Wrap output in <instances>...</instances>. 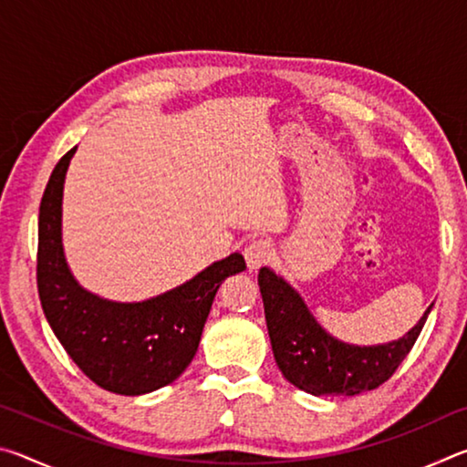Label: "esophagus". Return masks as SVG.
I'll return each instance as SVG.
<instances>
[{"label": "esophagus", "mask_w": 467, "mask_h": 467, "mask_svg": "<svg viewBox=\"0 0 467 467\" xmlns=\"http://www.w3.org/2000/svg\"><path fill=\"white\" fill-rule=\"evenodd\" d=\"M272 257V249H270V243L267 241H253L247 244V249H244V262H247V267L253 270H259V267L265 265L270 262Z\"/></svg>", "instance_id": "obj_1"}]
</instances>
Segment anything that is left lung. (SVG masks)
Wrapping results in <instances>:
<instances>
[{"label":"left lung","instance_id":"8db88e82","mask_svg":"<svg viewBox=\"0 0 467 467\" xmlns=\"http://www.w3.org/2000/svg\"><path fill=\"white\" fill-rule=\"evenodd\" d=\"M267 334L274 358L288 381L311 395H358L377 389L401 365L420 336L432 305L404 337L379 346H352L331 337L290 284L262 267Z\"/></svg>","mask_w":467,"mask_h":467}]
</instances>
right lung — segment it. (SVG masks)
<instances>
[{
	"label": "right lung",
	"mask_w": 467,
	"mask_h": 467,
	"mask_svg": "<svg viewBox=\"0 0 467 467\" xmlns=\"http://www.w3.org/2000/svg\"><path fill=\"white\" fill-rule=\"evenodd\" d=\"M76 148L55 164L38 210L36 286L45 317L82 373L107 391L161 389L193 360L203 323L228 275L244 270L241 253L205 267L181 286L141 303H113L84 290L61 244L63 181Z\"/></svg>",
	"instance_id": "add662e5"
}]
</instances>
